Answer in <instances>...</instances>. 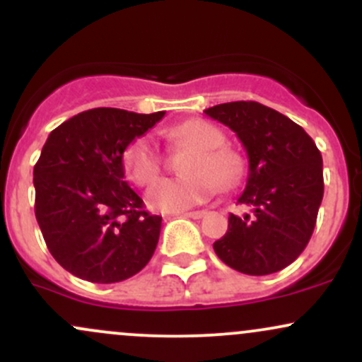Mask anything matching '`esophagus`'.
Listing matches in <instances>:
<instances>
[{"label": "esophagus", "instance_id": "obj_1", "mask_svg": "<svg viewBox=\"0 0 362 362\" xmlns=\"http://www.w3.org/2000/svg\"><path fill=\"white\" fill-rule=\"evenodd\" d=\"M205 211H192V212H176V216H185V217H192V219H200V217L205 216Z\"/></svg>", "mask_w": 362, "mask_h": 362}]
</instances>
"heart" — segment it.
<instances>
[{
    "label": "heart",
    "mask_w": 362,
    "mask_h": 362,
    "mask_svg": "<svg viewBox=\"0 0 362 362\" xmlns=\"http://www.w3.org/2000/svg\"><path fill=\"white\" fill-rule=\"evenodd\" d=\"M174 143L195 146L185 164L186 176L164 177L150 186L146 202L160 212H181L204 204L223 186H235L243 177L245 164L238 151L224 146L223 131L207 120L192 119L167 131ZM127 176L136 185L146 186L157 180L162 170V155L150 136H139L122 153Z\"/></svg>",
    "instance_id": "1"
}]
</instances>
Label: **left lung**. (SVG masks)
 <instances>
[{
	"instance_id": "8db88e82",
	"label": "left lung",
	"mask_w": 362,
	"mask_h": 362,
	"mask_svg": "<svg viewBox=\"0 0 362 362\" xmlns=\"http://www.w3.org/2000/svg\"><path fill=\"white\" fill-rule=\"evenodd\" d=\"M204 112L236 133L248 157L238 204L252 214H231L214 250L243 274L278 273L304 252L316 226L325 192L321 151L298 124L262 103H221Z\"/></svg>"
}]
</instances>
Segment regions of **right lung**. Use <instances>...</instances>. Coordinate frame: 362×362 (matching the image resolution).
<instances>
[{
	"label": "right lung",
	"instance_id": "obj_1",
	"mask_svg": "<svg viewBox=\"0 0 362 362\" xmlns=\"http://www.w3.org/2000/svg\"><path fill=\"white\" fill-rule=\"evenodd\" d=\"M164 115L91 108L46 139L34 165V211L48 250L77 278L124 281L153 255L162 217L124 181L122 153Z\"/></svg>",
	"mask_w": 362,
	"mask_h": 362
}]
</instances>
